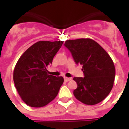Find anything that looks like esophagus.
<instances>
[{
  "instance_id": "34e87169",
  "label": "esophagus",
  "mask_w": 129,
  "mask_h": 129,
  "mask_svg": "<svg viewBox=\"0 0 129 129\" xmlns=\"http://www.w3.org/2000/svg\"><path fill=\"white\" fill-rule=\"evenodd\" d=\"M72 79L71 78H68V77H64V81H70Z\"/></svg>"
}]
</instances>
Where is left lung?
<instances>
[{
    "mask_svg": "<svg viewBox=\"0 0 129 129\" xmlns=\"http://www.w3.org/2000/svg\"><path fill=\"white\" fill-rule=\"evenodd\" d=\"M64 45L77 64H81L84 77H74L77 88L75 97L87 105H95L107 97L113 88L115 69L104 49L90 39L68 40Z\"/></svg>",
    "mask_w": 129,
    "mask_h": 129,
    "instance_id": "8db88e82",
    "label": "left lung"
}]
</instances>
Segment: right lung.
<instances>
[{
	"instance_id": "add662e5",
	"label": "right lung",
	"mask_w": 129,
	"mask_h": 129,
	"mask_svg": "<svg viewBox=\"0 0 129 129\" xmlns=\"http://www.w3.org/2000/svg\"><path fill=\"white\" fill-rule=\"evenodd\" d=\"M63 41H41L29 47L18 59L14 70V82L27 105L42 107L56 97L63 83L62 77L48 74L46 68Z\"/></svg>"
}]
</instances>
